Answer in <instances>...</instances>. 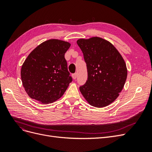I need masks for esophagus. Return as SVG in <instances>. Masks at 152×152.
Instances as JSON below:
<instances>
[{"label":"esophagus","mask_w":152,"mask_h":152,"mask_svg":"<svg viewBox=\"0 0 152 152\" xmlns=\"http://www.w3.org/2000/svg\"><path fill=\"white\" fill-rule=\"evenodd\" d=\"M77 73H73V74L72 75V77H73V79H77Z\"/></svg>","instance_id":"esophagus-1"}]
</instances>
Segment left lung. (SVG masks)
Masks as SVG:
<instances>
[{
    "instance_id": "obj_1",
    "label": "left lung",
    "mask_w": 152,
    "mask_h": 152,
    "mask_svg": "<svg viewBox=\"0 0 152 152\" xmlns=\"http://www.w3.org/2000/svg\"><path fill=\"white\" fill-rule=\"evenodd\" d=\"M77 43L84 54L87 69V80L80 86V93L93 107H107L117 98L125 84L126 64L117 49L107 40L94 37L79 39Z\"/></svg>"
}]
</instances>
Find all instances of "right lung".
Wrapping results in <instances>:
<instances>
[{
	"instance_id": "right-lung-1",
	"label": "right lung",
	"mask_w": 152,
	"mask_h": 152,
	"mask_svg": "<svg viewBox=\"0 0 152 152\" xmlns=\"http://www.w3.org/2000/svg\"><path fill=\"white\" fill-rule=\"evenodd\" d=\"M71 44L49 39L30 53L21 66V78L26 93L43 104L53 103L65 93L72 81L65 54Z\"/></svg>"
}]
</instances>
